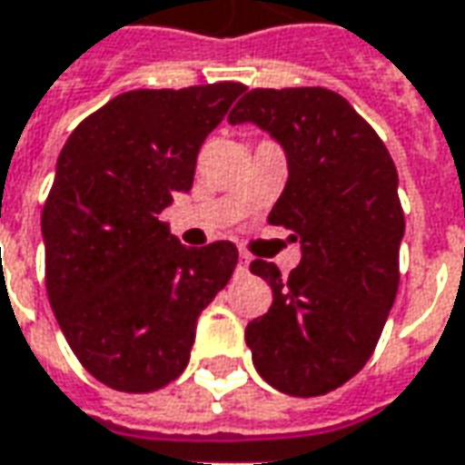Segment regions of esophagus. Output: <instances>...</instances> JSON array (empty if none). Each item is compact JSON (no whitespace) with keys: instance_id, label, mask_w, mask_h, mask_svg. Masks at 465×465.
Segmentation results:
<instances>
[{"instance_id":"obj_1","label":"esophagus","mask_w":465,"mask_h":465,"mask_svg":"<svg viewBox=\"0 0 465 465\" xmlns=\"http://www.w3.org/2000/svg\"><path fill=\"white\" fill-rule=\"evenodd\" d=\"M246 269H249V256L242 254L239 256V266H236V272H239V274H243Z\"/></svg>"}]
</instances>
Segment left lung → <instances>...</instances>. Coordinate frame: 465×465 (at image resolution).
Masks as SVG:
<instances>
[{
  "instance_id": "1",
  "label": "left lung",
  "mask_w": 465,
  "mask_h": 465,
  "mask_svg": "<svg viewBox=\"0 0 465 465\" xmlns=\"http://www.w3.org/2000/svg\"><path fill=\"white\" fill-rule=\"evenodd\" d=\"M229 123H256L282 143L289 178L269 223L302 243L289 277L252 262L274 302L246 324V345L272 388L324 395L365 368L398 294V171L368 120L327 87H256Z\"/></svg>"
}]
</instances>
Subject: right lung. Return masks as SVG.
I'll return each instance as SVG.
<instances>
[{
  "label": "right lung",
  "mask_w": 465,
  "mask_h": 465,
  "mask_svg": "<svg viewBox=\"0 0 465 465\" xmlns=\"http://www.w3.org/2000/svg\"><path fill=\"white\" fill-rule=\"evenodd\" d=\"M242 93V83L123 93L57 158L42 209L47 297L74 357L113 391L176 380L199 314L232 279V242L183 246L158 216L193 186L201 145Z\"/></svg>",
  "instance_id": "1"
}]
</instances>
